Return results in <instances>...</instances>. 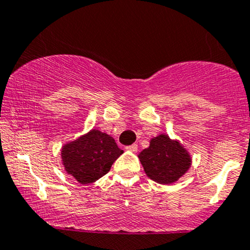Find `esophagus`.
Here are the masks:
<instances>
[{
  "mask_svg": "<svg viewBox=\"0 0 250 250\" xmlns=\"http://www.w3.org/2000/svg\"><path fill=\"white\" fill-rule=\"evenodd\" d=\"M137 148H138V146H137V144H131V146H127V148H125V149H127L128 151H131V152H136V151H137Z\"/></svg>",
  "mask_w": 250,
  "mask_h": 250,
  "instance_id": "1",
  "label": "esophagus"
}]
</instances>
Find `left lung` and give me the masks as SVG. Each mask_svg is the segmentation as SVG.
<instances>
[{
  "label": "left lung",
  "instance_id": "8db88e82",
  "mask_svg": "<svg viewBox=\"0 0 250 250\" xmlns=\"http://www.w3.org/2000/svg\"><path fill=\"white\" fill-rule=\"evenodd\" d=\"M146 176L158 184H172L184 176L192 164L191 155L178 140L167 134L152 137L138 155Z\"/></svg>",
  "mask_w": 250,
  "mask_h": 250
}]
</instances>
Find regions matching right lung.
I'll return each mask as SVG.
<instances>
[{
  "instance_id": "add662e5",
  "label": "right lung",
  "mask_w": 250,
  "mask_h": 250,
  "mask_svg": "<svg viewBox=\"0 0 250 250\" xmlns=\"http://www.w3.org/2000/svg\"><path fill=\"white\" fill-rule=\"evenodd\" d=\"M122 154L110 135L92 129L62 146V163L66 172L86 185L104 176Z\"/></svg>"
}]
</instances>
